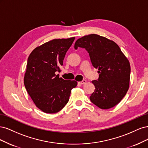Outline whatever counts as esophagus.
I'll return each instance as SVG.
<instances>
[{
  "label": "esophagus",
  "mask_w": 148,
  "mask_h": 148,
  "mask_svg": "<svg viewBox=\"0 0 148 148\" xmlns=\"http://www.w3.org/2000/svg\"><path fill=\"white\" fill-rule=\"evenodd\" d=\"M86 83V80H85V79H83V81H82V82H78V84H80V85H82V84H85Z\"/></svg>",
  "instance_id": "1"
}]
</instances>
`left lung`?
I'll use <instances>...</instances> for the list:
<instances>
[{
	"instance_id": "obj_1",
	"label": "left lung",
	"mask_w": 148,
	"mask_h": 148,
	"mask_svg": "<svg viewBox=\"0 0 148 148\" xmlns=\"http://www.w3.org/2000/svg\"><path fill=\"white\" fill-rule=\"evenodd\" d=\"M74 47L86 49L92 66L99 70V78L92 81L95 89L90 101L102 109L119 104L128 91L130 77V65L119 46L106 38L92 34L77 39Z\"/></svg>"
}]
</instances>
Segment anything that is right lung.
Segmentation results:
<instances>
[{
	"label": "right lung",
	"mask_w": 148,
	"mask_h": 148,
	"mask_svg": "<svg viewBox=\"0 0 148 148\" xmlns=\"http://www.w3.org/2000/svg\"><path fill=\"white\" fill-rule=\"evenodd\" d=\"M75 38L53 39L34 50L28 57L24 84L38 108L54 114L64 108L69 101L71 90L77 82L59 78L66 52Z\"/></svg>",
	"instance_id": "right-lung-1"
}]
</instances>
